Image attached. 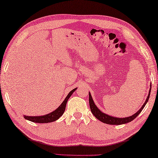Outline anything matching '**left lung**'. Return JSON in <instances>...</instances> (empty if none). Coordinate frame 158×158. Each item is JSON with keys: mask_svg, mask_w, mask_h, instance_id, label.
<instances>
[{"mask_svg": "<svg viewBox=\"0 0 158 158\" xmlns=\"http://www.w3.org/2000/svg\"><path fill=\"white\" fill-rule=\"evenodd\" d=\"M150 87L151 88L149 89V93H148L147 98L146 99L144 104L142 105V106L140 108L139 110L137 112H136L135 114H133V115H131L130 117H124V118H123V117L122 118H119V117H113V116L109 115V114L103 113V112L102 110H100L99 109L97 108V106L94 104L93 99L92 98L91 94L90 93H89V104H90V108L92 113L94 114V116L97 119H99V121L102 122L103 123H105V124H110V125H121L124 124H127V123L133 121V119H135V118H136L137 115H139V114L141 113L142 109L144 108L145 105L147 104V103L148 101L149 97H150L151 85H150Z\"/></svg>", "mask_w": 158, "mask_h": 158, "instance_id": "obj_1", "label": "left lung"}]
</instances>
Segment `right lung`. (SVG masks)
<instances>
[{
    "label": "right lung",
    "instance_id": "add662e5",
    "mask_svg": "<svg viewBox=\"0 0 158 158\" xmlns=\"http://www.w3.org/2000/svg\"><path fill=\"white\" fill-rule=\"evenodd\" d=\"M77 89V88L73 89L72 90L67 97H65V99L64 100L61 105L57 108L56 110H54V111L51 112L50 113L45 114V115H42V116H27V115H24V118L27 120H29V121H31L32 122H35V123H40V124H43V123H50V122H55L56 120L58 119L60 117L63 115L64 111L65 110V106H66V104L68 99L71 97L72 94H73V93Z\"/></svg>",
    "mask_w": 158,
    "mask_h": 158
}]
</instances>
